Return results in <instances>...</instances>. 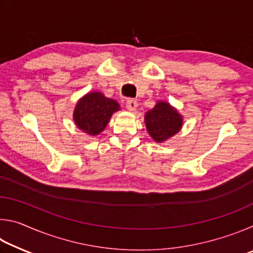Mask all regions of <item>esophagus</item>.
Listing matches in <instances>:
<instances>
[{
  "mask_svg": "<svg viewBox=\"0 0 253 253\" xmlns=\"http://www.w3.org/2000/svg\"><path fill=\"white\" fill-rule=\"evenodd\" d=\"M126 107L128 110L130 111H134L137 109V107H138V102H137L135 99H127L126 100Z\"/></svg>",
  "mask_w": 253,
  "mask_h": 253,
  "instance_id": "1",
  "label": "esophagus"
}]
</instances>
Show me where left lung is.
Instances as JSON below:
<instances>
[{"label": "left lung", "mask_w": 253, "mask_h": 253, "mask_svg": "<svg viewBox=\"0 0 253 253\" xmlns=\"http://www.w3.org/2000/svg\"><path fill=\"white\" fill-rule=\"evenodd\" d=\"M183 119L168 102L160 101L145 115V124L149 135L156 142H164L181 129Z\"/></svg>", "instance_id": "left-lung-1"}]
</instances>
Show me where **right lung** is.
<instances>
[{
  "mask_svg": "<svg viewBox=\"0 0 253 253\" xmlns=\"http://www.w3.org/2000/svg\"><path fill=\"white\" fill-rule=\"evenodd\" d=\"M119 110L117 101L106 98L100 92H91L78 101L74 119L76 125L89 135H98L105 129L115 111Z\"/></svg>",
  "mask_w": 253,
  "mask_h": 253,
  "instance_id": "1",
  "label": "right lung"
}]
</instances>
